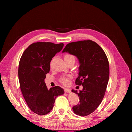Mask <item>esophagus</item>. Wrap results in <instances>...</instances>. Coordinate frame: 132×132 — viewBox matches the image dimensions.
Instances as JSON below:
<instances>
[{
    "mask_svg": "<svg viewBox=\"0 0 132 132\" xmlns=\"http://www.w3.org/2000/svg\"><path fill=\"white\" fill-rule=\"evenodd\" d=\"M64 91L65 93H71V90L69 89H68V88H65Z\"/></svg>",
    "mask_w": 132,
    "mask_h": 132,
    "instance_id": "34e87169",
    "label": "esophagus"
}]
</instances>
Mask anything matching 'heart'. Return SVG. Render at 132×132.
Masks as SVG:
<instances>
[{
    "mask_svg": "<svg viewBox=\"0 0 132 132\" xmlns=\"http://www.w3.org/2000/svg\"><path fill=\"white\" fill-rule=\"evenodd\" d=\"M64 61H74L75 58L74 55L70 54H67L64 55ZM60 81L63 84L67 85L69 84V77H62L60 79Z\"/></svg>",
    "mask_w": 132,
    "mask_h": 132,
    "instance_id": "obj_1",
    "label": "heart"
}]
</instances>
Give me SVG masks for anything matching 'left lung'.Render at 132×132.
Wrapping results in <instances>:
<instances>
[{"label":"left lung","mask_w":132,"mask_h":132,"mask_svg":"<svg viewBox=\"0 0 132 132\" xmlns=\"http://www.w3.org/2000/svg\"><path fill=\"white\" fill-rule=\"evenodd\" d=\"M62 52L77 57L80 66L78 77L75 83L83 88L78 93L80 103L73 107L74 112L80 116L93 113L104 97L110 75L109 63L105 52L98 44L91 40L68 43Z\"/></svg>","instance_id":"left-lung-1"}]
</instances>
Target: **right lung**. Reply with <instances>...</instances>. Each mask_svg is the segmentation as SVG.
Returning <instances> with one entry per match:
<instances>
[{"label":"right lung","instance_id":"1","mask_svg":"<svg viewBox=\"0 0 132 132\" xmlns=\"http://www.w3.org/2000/svg\"><path fill=\"white\" fill-rule=\"evenodd\" d=\"M63 46V43H34L23 52L20 60L18 75L22 94L30 110L38 115L50 112L55 98L64 93L58 86L48 89L45 82L52 59Z\"/></svg>","mask_w":132,"mask_h":132}]
</instances>
